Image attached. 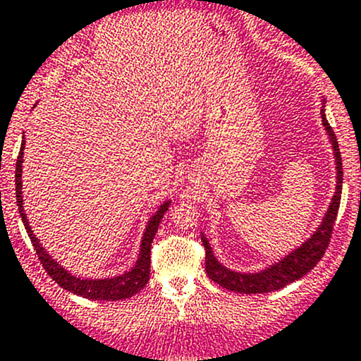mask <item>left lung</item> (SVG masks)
Returning <instances> with one entry per match:
<instances>
[{"mask_svg":"<svg viewBox=\"0 0 361 361\" xmlns=\"http://www.w3.org/2000/svg\"><path fill=\"white\" fill-rule=\"evenodd\" d=\"M322 123H324L325 130H327L329 138H331L334 157H336V169H337V185L336 193L332 197V202L329 206L327 214L324 216V221L318 226V230L295 250H292L289 256L283 257L279 263L271 264L267 270L259 273H238L231 271L226 267H223L212 254L209 242L202 235V244L206 247V271L211 280L216 283L233 292H242V294H263V292L279 290L282 287L289 286V283L295 282L306 273L313 270L318 264V261L324 257L325 250L329 247L331 242L334 225L337 219V211H339L341 204V190H343V159H341L339 143H337L336 133L329 124L327 117H325V111L322 109Z\"/></svg>","mask_w":361,"mask_h":361,"instance_id":"1","label":"left lung"}]
</instances>
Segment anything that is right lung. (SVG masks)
<instances>
[{"label": "right lung", "mask_w": 361, "mask_h": 361, "mask_svg": "<svg viewBox=\"0 0 361 361\" xmlns=\"http://www.w3.org/2000/svg\"><path fill=\"white\" fill-rule=\"evenodd\" d=\"M24 145L25 142H22L20 152H18L17 157V166H15V197H17V206L18 212H20V218L24 221L25 230H27L30 242H32L34 250H36L37 257H39L41 264H43L44 270L48 271V275L59 283L62 289L72 292V294L82 295L86 299H93V301H119V299H128L131 295H135L136 292H140L143 287L147 286L150 279V249L152 242H154L155 233H157L159 223H161L162 216L168 211L169 200L162 204L159 207V211L149 219V225H147L145 233L142 238V247H140V256L138 261L135 263V267L130 271H126L124 275L114 276V279H78V276L71 275L69 271L63 270V267H60L55 259H51L50 254L44 250L43 245L39 244L36 237H34L32 230H30L27 216L24 212V200H22V162H24Z\"/></svg>", "instance_id": "add662e5"}]
</instances>
